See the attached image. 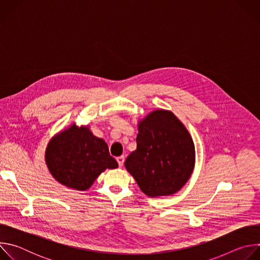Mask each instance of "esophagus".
Segmentation results:
<instances>
[{
  "label": "esophagus",
  "instance_id": "obj_1",
  "mask_svg": "<svg viewBox=\"0 0 260 260\" xmlns=\"http://www.w3.org/2000/svg\"><path fill=\"white\" fill-rule=\"evenodd\" d=\"M116 159H117V162H118L119 167H122L123 164H124V156L123 155L122 156H118Z\"/></svg>",
  "mask_w": 260,
  "mask_h": 260
}]
</instances>
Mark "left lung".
Returning <instances> with one entry per match:
<instances>
[{"mask_svg":"<svg viewBox=\"0 0 260 260\" xmlns=\"http://www.w3.org/2000/svg\"><path fill=\"white\" fill-rule=\"evenodd\" d=\"M137 149L124 166L148 197L179 191L194 169L196 149L190 134L171 111L154 110L138 123Z\"/></svg>","mask_w":260,"mask_h":260,"instance_id":"left-lung-1","label":"left lung"}]
</instances>
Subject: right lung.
I'll return each instance as SVG.
<instances>
[{
  "label": "right lung",
  "mask_w": 260,
  "mask_h": 260,
  "mask_svg": "<svg viewBox=\"0 0 260 260\" xmlns=\"http://www.w3.org/2000/svg\"><path fill=\"white\" fill-rule=\"evenodd\" d=\"M45 161L52 177L63 186L84 191L106 169H116L107 143L90 132L88 125L75 123L58 133L48 143Z\"/></svg>",
  "instance_id": "obj_1"
}]
</instances>
